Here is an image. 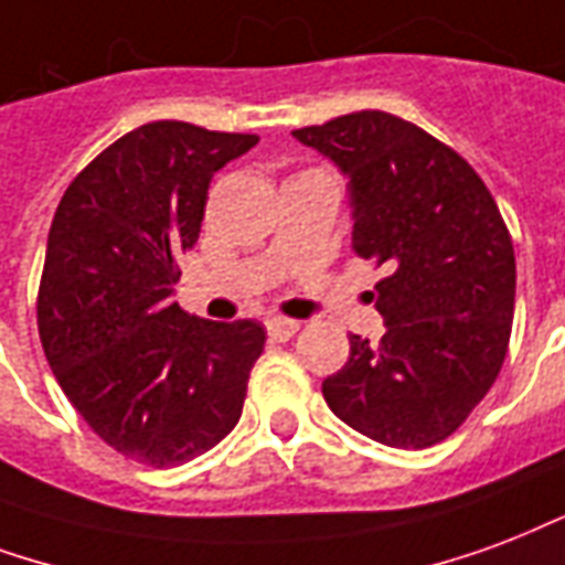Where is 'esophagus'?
Instances as JSON below:
<instances>
[{
    "mask_svg": "<svg viewBox=\"0 0 565 565\" xmlns=\"http://www.w3.org/2000/svg\"><path fill=\"white\" fill-rule=\"evenodd\" d=\"M266 329H269L271 341H290L299 332V323L287 320V317H271V320H266Z\"/></svg>",
    "mask_w": 565,
    "mask_h": 565,
    "instance_id": "1",
    "label": "esophagus"
}]
</instances>
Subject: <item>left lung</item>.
Returning a JSON list of instances; mask_svg holds the SVG:
<instances>
[{
	"mask_svg": "<svg viewBox=\"0 0 565 565\" xmlns=\"http://www.w3.org/2000/svg\"><path fill=\"white\" fill-rule=\"evenodd\" d=\"M294 137L344 173L353 250L388 271L371 296L386 332L377 344L350 335L326 404L383 446L446 440L494 386L515 315V250L491 191L455 149L392 113Z\"/></svg>",
	"mask_w": 565,
	"mask_h": 565,
	"instance_id": "left-lung-1",
	"label": "left lung"
}]
</instances>
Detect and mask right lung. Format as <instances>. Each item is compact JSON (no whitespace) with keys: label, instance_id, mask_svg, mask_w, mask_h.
I'll return each instance as SVG.
<instances>
[{"label":"right lung","instance_id":"right-lung-1","mask_svg":"<svg viewBox=\"0 0 565 565\" xmlns=\"http://www.w3.org/2000/svg\"><path fill=\"white\" fill-rule=\"evenodd\" d=\"M257 140L140 125L71 182L53 215L38 335L62 392L125 458L185 463L239 422L266 329L185 315L173 284L179 254L200 236L209 182Z\"/></svg>","mask_w":565,"mask_h":565}]
</instances>
